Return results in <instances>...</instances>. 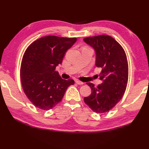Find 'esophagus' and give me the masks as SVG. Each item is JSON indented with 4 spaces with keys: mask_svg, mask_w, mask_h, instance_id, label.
Returning a JSON list of instances; mask_svg holds the SVG:
<instances>
[{
    "mask_svg": "<svg viewBox=\"0 0 149 149\" xmlns=\"http://www.w3.org/2000/svg\"><path fill=\"white\" fill-rule=\"evenodd\" d=\"M75 83H76L77 84H79V85H81V84H84L83 82L80 81H79V80L75 81Z\"/></svg>",
    "mask_w": 149,
    "mask_h": 149,
    "instance_id": "esophagus-1",
    "label": "esophagus"
}]
</instances>
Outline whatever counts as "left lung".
<instances>
[{"label":"left lung","instance_id":"1","mask_svg":"<svg viewBox=\"0 0 149 149\" xmlns=\"http://www.w3.org/2000/svg\"><path fill=\"white\" fill-rule=\"evenodd\" d=\"M83 40L95 51V66L102 68L99 76L102 81L97 87L86 83L91 93L84 98V102L95 112L105 113L112 109L125 93L128 80L127 57L122 47L111 36L99 35Z\"/></svg>","mask_w":149,"mask_h":149}]
</instances>
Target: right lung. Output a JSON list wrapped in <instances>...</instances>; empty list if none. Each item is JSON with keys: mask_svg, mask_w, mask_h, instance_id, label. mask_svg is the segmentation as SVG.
<instances>
[{"mask_svg": "<svg viewBox=\"0 0 149 149\" xmlns=\"http://www.w3.org/2000/svg\"><path fill=\"white\" fill-rule=\"evenodd\" d=\"M76 38L47 36L34 41L22 58L20 78L25 94L34 106L49 110L61 102L72 79L65 80L55 71Z\"/></svg>", "mask_w": 149, "mask_h": 149, "instance_id": "right-lung-1", "label": "right lung"}]
</instances>
